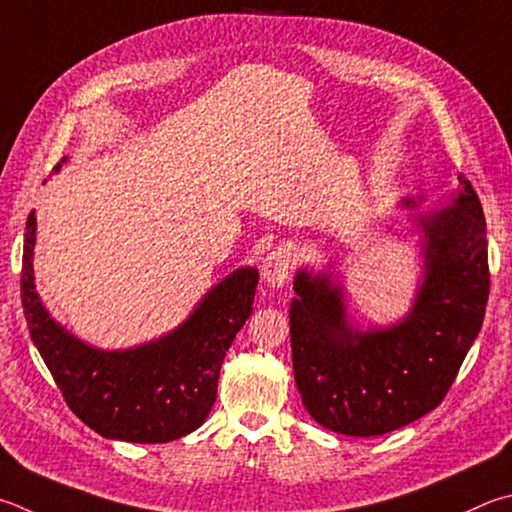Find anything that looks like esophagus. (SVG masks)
I'll return each instance as SVG.
<instances>
[{"label":"esophagus","mask_w":512,"mask_h":512,"mask_svg":"<svg viewBox=\"0 0 512 512\" xmlns=\"http://www.w3.org/2000/svg\"><path fill=\"white\" fill-rule=\"evenodd\" d=\"M295 266V255L291 246H277L275 250L266 255L264 264H262V277L264 282L280 286L284 282H288L291 277V271Z\"/></svg>","instance_id":"obj_1"}]
</instances>
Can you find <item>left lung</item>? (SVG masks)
<instances>
[{
  "label": "left lung",
  "mask_w": 512,
  "mask_h": 512,
  "mask_svg": "<svg viewBox=\"0 0 512 512\" xmlns=\"http://www.w3.org/2000/svg\"><path fill=\"white\" fill-rule=\"evenodd\" d=\"M452 208L421 217L425 280L412 313L392 329L351 331L340 286L295 277L291 349L295 385L315 421L347 436L398 430L439 405L486 315L490 273L481 201L459 174ZM410 203V201H407Z\"/></svg>",
  "instance_id": "8db88e82"
}]
</instances>
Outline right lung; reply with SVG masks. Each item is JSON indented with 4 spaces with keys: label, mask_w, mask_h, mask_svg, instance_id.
<instances>
[{
    "label": "right lung",
    "mask_w": 512,
    "mask_h": 512,
    "mask_svg": "<svg viewBox=\"0 0 512 512\" xmlns=\"http://www.w3.org/2000/svg\"><path fill=\"white\" fill-rule=\"evenodd\" d=\"M33 246L35 212L24 232V318L71 412L100 436L129 443H167L197 430L217 401L226 351L253 313L257 268L228 275L165 338L138 349L100 351L44 311L33 282Z\"/></svg>",
    "instance_id": "add662e5"
}]
</instances>
